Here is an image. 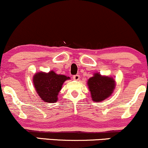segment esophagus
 I'll return each mask as SVG.
<instances>
[{"label": "esophagus", "instance_id": "obj_1", "mask_svg": "<svg viewBox=\"0 0 148 148\" xmlns=\"http://www.w3.org/2000/svg\"><path fill=\"white\" fill-rule=\"evenodd\" d=\"M73 79H74V80H75V81H79L80 79V76L78 75V74H76V75L73 76Z\"/></svg>", "mask_w": 148, "mask_h": 148}]
</instances>
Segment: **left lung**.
I'll use <instances>...</instances> for the list:
<instances>
[{"instance_id": "left-lung-1", "label": "left lung", "mask_w": 148, "mask_h": 148, "mask_svg": "<svg viewBox=\"0 0 148 148\" xmlns=\"http://www.w3.org/2000/svg\"><path fill=\"white\" fill-rule=\"evenodd\" d=\"M88 85L93 101H101L112 94L115 88V81L112 78L95 74L88 79Z\"/></svg>"}]
</instances>
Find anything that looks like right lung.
<instances>
[{
    "label": "right lung",
    "instance_id": "obj_1",
    "mask_svg": "<svg viewBox=\"0 0 148 148\" xmlns=\"http://www.w3.org/2000/svg\"><path fill=\"white\" fill-rule=\"evenodd\" d=\"M70 79L64 75H58L53 71L49 73L39 72L33 77V84L37 92L46 102L54 103L66 80Z\"/></svg>",
    "mask_w": 148,
    "mask_h": 148
}]
</instances>
